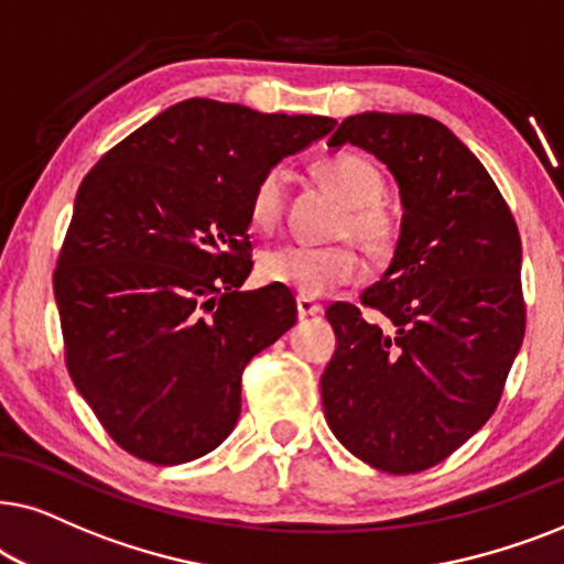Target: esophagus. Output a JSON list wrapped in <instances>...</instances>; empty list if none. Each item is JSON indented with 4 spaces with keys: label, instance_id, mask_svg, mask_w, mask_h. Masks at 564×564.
<instances>
[{
    "label": "esophagus",
    "instance_id": "34e87169",
    "mask_svg": "<svg viewBox=\"0 0 564 564\" xmlns=\"http://www.w3.org/2000/svg\"><path fill=\"white\" fill-rule=\"evenodd\" d=\"M296 310L299 317H314V314L322 312V304L314 302L312 296H296Z\"/></svg>",
    "mask_w": 564,
    "mask_h": 564
}]
</instances>
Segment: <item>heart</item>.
<instances>
[{
	"label": "heart",
	"mask_w": 564,
	"mask_h": 564,
	"mask_svg": "<svg viewBox=\"0 0 564 564\" xmlns=\"http://www.w3.org/2000/svg\"><path fill=\"white\" fill-rule=\"evenodd\" d=\"M314 177L345 204L335 235L350 237L371 258H387L394 250L400 227L394 214L381 204L384 177L360 154H333L312 167ZM286 212V175L268 170L250 195V221L254 229L273 231ZM348 239L333 245H281L262 252L260 275L270 283L299 291L302 296H325L358 275L360 260Z\"/></svg>",
	"instance_id": "b5f03b06"
}]
</instances>
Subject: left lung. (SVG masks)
<instances>
[{
    "label": "left lung",
    "mask_w": 564,
    "mask_h": 564,
    "mask_svg": "<svg viewBox=\"0 0 564 564\" xmlns=\"http://www.w3.org/2000/svg\"><path fill=\"white\" fill-rule=\"evenodd\" d=\"M371 152L402 195V231L360 306L335 302L337 350L322 373L335 438L389 475L452 456L498 408L527 333L521 237L482 162L438 120L360 112L327 141Z\"/></svg>",
    "instance_id": "left-lung-1"
}]
</instances>
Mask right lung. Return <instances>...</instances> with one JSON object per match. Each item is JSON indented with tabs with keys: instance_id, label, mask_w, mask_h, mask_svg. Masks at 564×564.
I'll return each mask as SVG.
<instances>
[{
	"instance_id": "add662e5",
	"label": "right lung",
	"mask_w": 564,
	"mask_h": 564,
	"mask_svg": "<svg viewBox=\"0 0 564 564\" xmlns=\"http://www.w3.org/2000/svg\"><path fill=\"white\" fill-rule=\"evenodd\" d=\"M333 126L191 97L82 180L54 294L69 377L123 452L172 467L235 431L245 366L296 322L283 283L239 291L250 195Z\"/></svg>"
}]
</instances>
